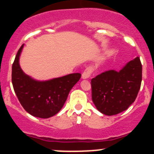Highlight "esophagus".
Segmentation results:
<instances>
[{"mask_svg": "<svg viewBox=\"0 0 154 154\" xmlns=\"http://www.w3.org/2000/svg\"><path fill=\"white\" fill-rule=\"evenodd\" d=\"M94 69L92 66H89V67H87L86 69H85V71L83 72L82 75V78L83 79H89L90 77L91 74L93 72Z\"/></svg>", "mask_w": 154, "mask_h": 154, "instance_id": "obj_1", "label": "esophagus"}]
</instances>
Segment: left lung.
I'll return each mask as SVG.
<instances>
[{"label": "left lung", "instance_id": "8db88e82", "mask_svg": "<svg viewBox=\"0 0 154 154\" xmlns=\"http://www.w3.org/2000/svg\"><path fill=\"white\" fill-rule=\"evenodd\" d=\"M141 81L142 65L137 57L119 72L106 71L91 80L92 102L104 115H116L135 101Z\"/></svg>", "mask_w": 154, "mask_h": 154}]
</instances>
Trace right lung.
Here are the masks:
<instances>
[{
    "mask_svg": "<svg viewBox=\"0 0 154 154\" xmlns=\"http://www.w3.org/2000/svg\"><path fill=\"white\" fill-rule=\"evenodd\" d=\"M24 45L19 48L12 65V84L23 108L35 117L47 119L58 113L63 107L69 93L81 78L80 73L46 81L34 79L24 72L19 58Z\"/></svg>",
    "mask_w": 154,
    "mask_h": 154,
    "instance_id": "right-lung-1",
    "label": "right lung"
}]
</instances>
